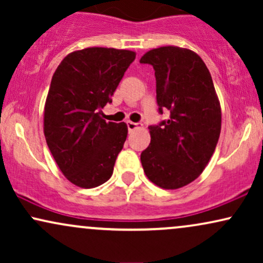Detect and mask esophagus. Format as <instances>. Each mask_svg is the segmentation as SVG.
<instances>
[{
	"label": "esophagus",
	"instance_id": "esophagus-1",
	"mask_svg": "<svg viewBox=\"0 0 263 263\" xmlns=\"http://www.w3.org/2000/svg\"><path fill=\"white\" fill-rule=\"evenodd\" d=\"M126 125H127V128H128V131H129V132L135 131V129L138 127V123L132 122V121H127V122H126Z\"/></svg>",
	"mask_w": 263,
	"mask_h": 263
}]
</instances>
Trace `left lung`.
I'll use <instances>...</instances> for the list:
<instances>
[{"mask_svg": "<svg viewBox=\"0 0 263 263\" xmlns=\"http://www.w3.org/2000/svg\"><path fill=\"white\" fill-rule=\"evenodd\" d=\"M140 63L155 69L158 112L170 111V119L148 126L142 167L156 185L182 188L201 174L219 141L221 110L213 79L200 57L183 48L152 49Z\"/></svg>", "mask_w": 263, "mask_h": 263, "instance_id": "1", "label": "left lung"}]
</instances>
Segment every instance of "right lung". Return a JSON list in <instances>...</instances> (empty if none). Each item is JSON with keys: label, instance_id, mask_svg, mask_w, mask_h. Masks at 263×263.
I'll list each match as a JSON object with an SVG mask.
<instances>
[{"label": "right lung", "instance_id": "right-lung-1", "mask_svg": "<svg viewBox=\"0 0 263 263\" xmlns=\"http://www.w3.org/2000/svg\"><path fill=\"white\" fill-rule=\"evenodd\" d=\"M135 58L131 50L86 48L66 55L53 75L44 107L45 141L75 185L95 188L112 176L127 126L106 122L100 114Z\"/></svg>", "mask_w": 263, "mask_h": 263}]
</instances>
